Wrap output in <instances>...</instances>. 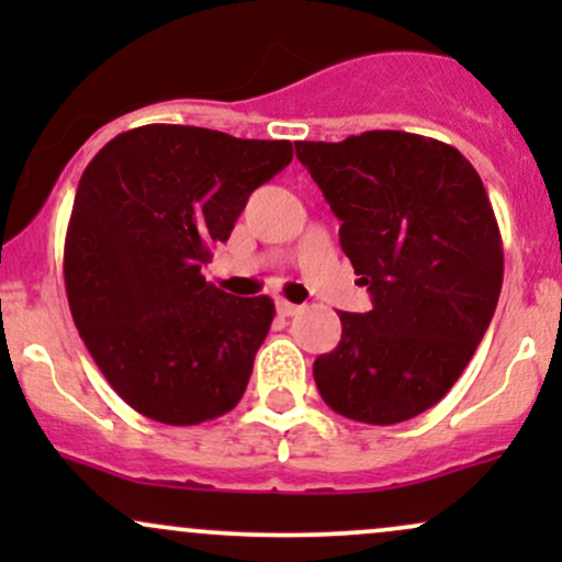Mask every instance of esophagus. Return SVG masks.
<instances>
[{
  "label": "esophagus",
  "instance_id": "esophagus-1",
  "mask_svg": "<svg viewBox=\"0 0 562 562\" xmlns=\"http://www.w3.org/2000/svg\"><path fill=\"white\" fill-rule=\"evenodd\" d=\"M299 312H301L299 303H290L285 299L277 301V314H280V317H293V314H299Z\"/></svg>",
  "mask_w": 562,
  "mask_h": 562
}]
</instances>
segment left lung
Instances as JSON below:
<instances>
[{"mask_svg": "<svg viewBox=\"0 0 562 562\" xmlns=\"http://www.w3.org/2000/svg\"><path fill=\"white\" fill-rule=\"evenodd\" d=\"M340 218L367 314L340 312V344L314 362L333 412L367 425L417 417L447 396L499 301L505 254L479 171L409 132L295 142Z\"/></svg>", "mask_w": 562, "mask_h": 562, "instance_id": "1", "label": "left lung"}]
</instances>
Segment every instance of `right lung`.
I'll list each match as a JSON object with an SVG mask.
<instances>
[{
  "label": "right lung",
  "instance_id": "add662e5",
  "mask_svg": "<svg viewBox=\"0 0 562 562\" xmlns=\"http://www.w3.org/2000/svg\"><path fill=\"white\" fill-rule=\"evenodd\" d=\"M290 160L288 139L147 124L83 169L63 254L68 306L100 372L139 415L198 425L243 398L274 301L235 299L203 267L250 192Z\"/></svg>",
  "mask_w": 562,
  "mask_h": 562
}]
</instances>
